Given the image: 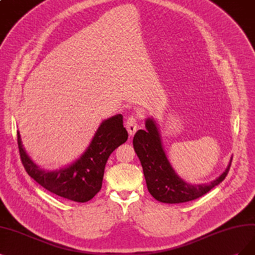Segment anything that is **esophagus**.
Returning a JSON list of instances; mask_svg holds the SVG:
<instances>
[{
    "label": "esophagus",
    "instance_id": "obj_1",
    "mask_svg": "<svg viewBox=\"0 0 255 255\" xmlns=\"http://www.w3.org/2000/svg\"><path fill=\"white\" fill-rule=\"evenodd\" d=\"M137 117H135V116H130L127 120H126V122H125V127H126V129L128 130V132H129V135L130 136H132L135 132H136V130H137Z\"/></svg>",
    "mask_w": 255,
    "mask_h": 255
}]
</instances>
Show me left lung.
<instances>
[{
	"label": "left lung",
	"instance_id": "8db88e82",
	"mask_svg": "<svg viewBox=\"0 0 255 255\" xmlns=\"http://www.w3.org/2000/svg\"><path fill=\"white\" fill-rule=\"evenodd\" d=\"M146 130H138L133 137L134 151L143 167L148 191L158 202L178 204L199 199L222 183L227 176L231 159L226 170L210 184L186 183L173 170L164 151L155 122L146 120Z\"/></svg>",
	"mask_w": 255,
	"mask_h": 255
}]
</instances>
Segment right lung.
Instances as JSON below:
<instances>
[{
  "label": "right lung",
  "mask_w": 255,
  "mask_h": 255,
  "mask_svg": "<svg viewBox=\"0 0 255 255\" xmlns=\"http://www.w3.org/2000/svg\"><path fill=\"white\" fill-rule=\"evenodd\" d=\"M127 138L123 116L109 118L102 122L90 145L77 161L59 170L49 171L40 168L28 156L17 131L18 151L26 172L51 193L78 203L90 201L101 190L109 155Z\"/></svg>",
  "instance_id": "add662e5"
}]
</instances>
